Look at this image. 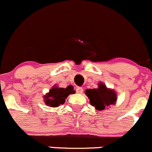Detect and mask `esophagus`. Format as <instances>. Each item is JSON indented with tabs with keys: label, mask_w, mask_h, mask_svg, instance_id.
<instances>
[{
	"label": "esophagus",
	"mask_w": 152,
	"mask_h": 152,
	"mask_svg": "<svg viewBox=\"0 0 152 152\" xmlns=\"http://www.w3.org/2000/svg\"><path fill=\"white\" fill-rule=\"evenodd\" d=\"M76 92H77V93L82 94L83 88H81V87H76Z\"/></svg>",
	"instance_id": "esophagus-1"
}]
</instances>
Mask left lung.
<instances>
[{"label":"left lung","mask_w":152,"mask_h":152,"mask_svg":"<svg viewBox=\"0 0 152 152\" xmlns=\"http://www.w3.org/2000/svg\"><path fill=\"white\" fill-rule=\"evenodd\" d=\"M85 94L89 99V103L97 111H103L111 105H114L117 100V95L114 89L106 87L103 82L98 83L97 89H87Z\"/></svg>","instance_id":"8db88e82"}]
</instances>
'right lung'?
<instances>
[{
  "instance_id": "add662e5",
  "label": "right lung",
  "mask_w": 152,
  "mask_h": 152,
  "mask_svg": "<svg viewBox=\"0 0 152 152\" xmlns=\"http://www.w3.org/2000/svg\"><path fill=\"white\" fill-rule=\"evenodd\" d=\"M73 93H75V90H73V87L71 85L68 86L66 88H61L55 85L44 96V103L47 105L56 108L60 105L64 104L68 95Z\"/></svg>"
}]
</instances>
